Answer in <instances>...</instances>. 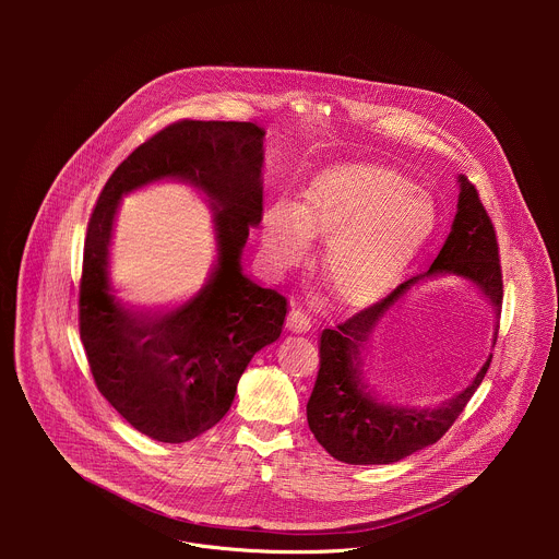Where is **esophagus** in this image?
I'll list each match as a JSON object with an SVG mask.
<instances>
[{
    "label": "esophagus",
    "mask_w": 559,
    "mask_h": 559,
    "mask_svg": "<svg viewBox=\"0 0 559 559\" xmlns=\"http://www.w3.org/2000/svg\"><path fill=\"white\" fill-rule=\"evenodd\" d=\"M285 328L294 334H305L311 330V321L307 318V313H302L300 309H292L287 313V321H285Z\"/></svg>",
    "instance_id": "34e87169"
}]
</instances>
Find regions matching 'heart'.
<instances>
[{
	"instance_id": "heart-1",
	"label": "heart",
	"mask_w": 559,
	"mask_h": 559,
	"mask_svg": "<svg viewBox=\"0 0 559 559\" xmlns=\"http://www.w3.org/2000/svg\"><path fill=\"white\" fill-rule=\"evenodd\" d=\"M261 227L263 259L274 272L298 265L309 238H325L321 270L338 302L369 309L403 285L431 243L438 207L397 170L352 162L316 173L300 203H267Z\"/></svg>"
}]
</instances>
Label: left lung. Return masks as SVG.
Instances as JSON below:
<instances>
[{
  "mask_svg": "<svg viewBox=\"0 0 559 559\" xmlns=\"http://www.w3.org/2000/svg\"><path fill=\"white\" fill-rule=\"evenodd\" d=\"M460 197L451 231L429 272L397 287L386 300L362 309L345 323L321 334V369L307 403V423L323 449L347 464H391L438 442L462 414L485 380L491 354L475 378L438 407L393 405L380 397L365 376L362 354L382 318L407 292L429 278L451 276L473 285L493 307L502 309V270L493 223L477 190L457 177ZM498 330L493 334V345Z\"/></svg>",
  "mask_w": 559,
  "mask_h": 559,
  "instance_id": "8db88e82",
  "label": "left lung"
}]
</instances>
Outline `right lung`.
I'll use <instances>...</instances> for the list:
<instances>
[{
	"label": "right lung",
	"instance_id": "1",
	"mask_svg": "<svg viewBox=\"0 0 559 559\" xmlns=\"http://www.w3.org/2000/svg\"><path fill=\"white\" fill-rule=\"evenodd\" d=\"M263 136L250 121H179L141 143L93 210L79 285V334L97 389L143 436L188 442L231 407L238 378L278 341L287 300L243 274L250 229L263 214ZM156 180L201 191L215 214L217 263L188 301L152 312L123 306L109 281L120 199Z\"/></svg>",
	"mask_w": 559,
	"mask_h": 559
}]
</instances>
